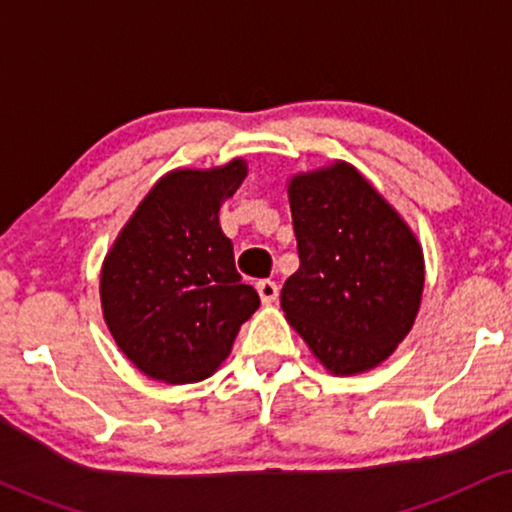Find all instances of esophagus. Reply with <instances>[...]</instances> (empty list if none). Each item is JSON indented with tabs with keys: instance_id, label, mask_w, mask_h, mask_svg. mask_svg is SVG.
<instances>
[{
	"instance_id": "esophagus-1",
	"label": "esophagus",
	"mask_w": 512,
	"mask_h": 512,
	"mask_svg": "<svg viewBox=\"0 0 512 512\" xmlns=\"http://www.w3.org/2000/svg\"><path fill=\"white\" fill-rule=\"evenodd\" d=\"M257 293H260L262 303L269 305L279 298V286H276V281H272V279H262V281H257Z\"/></svg>"
}]
</instances>
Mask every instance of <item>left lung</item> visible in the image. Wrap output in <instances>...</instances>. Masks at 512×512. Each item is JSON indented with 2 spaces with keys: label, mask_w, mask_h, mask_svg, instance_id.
<instances>
[{
  "label": "left lung",
  "mask_w": 512,
  "mask_h": 512,
  "mask_svg": "<svg viewBox=\"0 0 512 512\" xmlns=\"http://www.w3.org/2000/svg\"><path fill=\"white\" fill-rule=\"evenodd\" d=\"M301 267L281 289V308L332 373L378 366L414 325L424 255L356 168L337 163L289 185Z\"/></svg>",
  "instance_id": "1"
}]
</instances>
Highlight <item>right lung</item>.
I'll list each match as a JSON object with an SVG mask.
<instances>
[{"label": "right lung", "mask_w": 512, "mask_h": 512, "mask_svg": "<svg viewBox=\"0 0 512 512\" xmlns=\"http://www.w3.org/2000/svg\"><path fill=\"white\" fill-rule=\"evenodd\" d=\"M248 175L245 161L173 170L122 228L105 257L103 315L117 346L149 378H209L260 305L243 284L219 209Z\"/></svg>", "instance_id": "add662e5"}]
</instances>
